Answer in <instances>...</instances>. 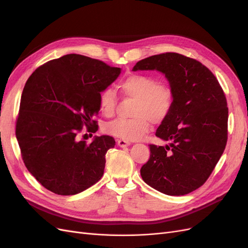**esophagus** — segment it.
I'll return each mask as SVG.
<instances>
[{
	"label": "esophagus",
	"mask_w": 248,
	"mask_h": 248,
	"mask_svg": "<svg viewBox=\"0 0 248 248\" xmlns=\"http://www.w3.org/2000/svg\"><path fill=\"white\" fill-rule=\"evenodd\" d=\"M117 142H118V146L121 147V148H124V147H127V146L130 145V141L125 140H121V139L118 140Z\"/></svg>",
	"instance_id": "34e87169"
}]
</instances>
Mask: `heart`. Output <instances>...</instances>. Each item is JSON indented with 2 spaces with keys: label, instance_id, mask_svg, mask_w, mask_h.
I'll return each instance as SVG.
<instances>
[{
  "label": "heart",
  "instance_id": "obj_1",
  "mask_svg": "<svg viewBox=\"0 0 248 248\" xmlns=\"http://www.w3.org/2000/svg\"><path fill=\"white\" fill-rule=\"evenodd\" d=\"M119 91L125 98L134 99L131 119H117L106 125V132L125 140H137L150 129V124L166 120L174 106V91L164 81L148 74H131L119 82ZM102 114L112 117L119 106V97L111 88L102 89L98 95Z\"/></svg>",
  "mask_w": 248,
  "mask_h": 248
}]
</instances>
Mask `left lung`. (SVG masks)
Wrapping results in <instances>:
<instances>
[{
    "label": "left lung",
    "mask_w": 248,
    "mask_h": 248,
    "mask_svg": "<svg viewBox=\"0 0 248 248\" xmlns=\"http://www.w3.org/2000/svg\"><path fill=\"white\" fill-rule=\"evenodd\" d=\"M158 70L174 91V106L156 137L169 146L150 145L141 167L144 181L168 196H184L204 184L228 140L229 108L214 74L196 59L164 52L140 60L133 70Z\"/></svg>",
    "instance_id": "obj_1"
}]
</instances>
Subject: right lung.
<instances>
[{"instance_id": "right-lung-1", "label": "right lung", "mask_w": 248, "mask_h": 248, "mask_svg": "<svg viewBox=\"0 0 248 248\" xmlns=\"http://www.w3.org/2000/svg\"><path fill=\"white\" fill-rule=\"evenodd\" d=\"M121 69L70 54L39 66L22 90L16 134L26 168L44 188L73 196L101 179L109 136L78 140L82 127L96 132L98 95Z\"/></svg>"}]
</instances>
